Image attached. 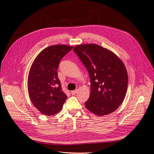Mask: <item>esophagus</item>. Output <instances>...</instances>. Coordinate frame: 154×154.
Listing matches in <instances>:
<instances>
[{
	"instance_id": "esophagus-1",
	"label": "esophagus",
	"mask_w": 154,
	"mask_h": 154,
	"mask_svg": "<svg viewBox=\"0 0 154 154\" xmlns=\"http://www.w3.org/2000/svg\"><path fill=\"white\" fill-rule=\"evenodd\" d=\"M77 91H78V90H73V91H71V93H72V95H75V94L77 93Z\"/></svg>"
}]
</instances>
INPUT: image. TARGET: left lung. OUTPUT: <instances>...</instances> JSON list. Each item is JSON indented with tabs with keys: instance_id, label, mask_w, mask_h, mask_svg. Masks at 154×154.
I'll return each instance as SVG.
<instances>
[{
	"instance_id": "left-lung-1",
	"label": "left lung",
	"mask_w": 154,
	"mask_h": 154,
	"mask_svg": "<svg viewBox=\"0 0 154 154\" xmlns=\"http://www.w3.org/2000/svg\"><path fill=\"white\" fill-rule=\"evenodd\" d=\"M73 51L90 77L91 94L86 107L98 116L116 111L127 90L128 75L123 63L113 52L96 44L77 45Z\"/></svg>"
}]
</instances>
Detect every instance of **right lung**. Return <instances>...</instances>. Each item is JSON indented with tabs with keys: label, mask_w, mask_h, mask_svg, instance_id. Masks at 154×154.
Masks as SVG:
<instances>
[{
	"label": "right lung",
	"mask_w": 154,
	"mask_h": 154,
	"mask_svg": "<svg viewBox=\"0 0 154 154\" xmlns=\"http://www.w3.org/2000/svg\"><path fill=\"white\" fill-rule=\"evenodd\" d=\"M72 48L64 45L48 47L38 54L30 68L27 80L29 97L43 115L57 113L66 100L57 70L61 59Z\"/></svg>",
	"instance_id": "right-lung-1"
}]
</instances>
